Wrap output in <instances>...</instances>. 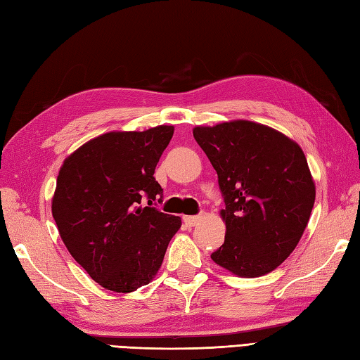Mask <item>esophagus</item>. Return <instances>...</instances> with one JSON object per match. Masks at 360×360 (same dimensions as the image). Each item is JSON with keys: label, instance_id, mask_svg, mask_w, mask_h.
<instances>
[{"label": "esophagus", "instance_id": "obj_1", "mask_svg": "<svg viewBox=\"0 0 360 360\" xmlns=\"http://www.w3.org/2000/svg\"><path fill=\"white\" fill-rule=\"evenodd\" d=\"M200 219H202L200 215H185V217H183V221H185V225L188 226H194Z\"/></svg>", "mask_w": 360, "mask_h": 360}]
</instances>
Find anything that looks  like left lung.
<instances>
[{
  "label": "left lung",
  "mask_w": 360,
  "mask_h": 360,
  "mask_svg": "<svg viewBox=\"0 0 360 360\" xmlns=\"http://www.w3.org/2000/svg\"><path fill=\"white\" fill-rule=\"evenodd\" d=\"M193 134L225 202V242L211 259L240 277L276 269L297 246L314 206L305 154L283 134L245 120Z\"/></svg>",
  "instance_id": "8db88e82"
}]
</instances>
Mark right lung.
I'll use <instances>...</instances> for the list:
<instances>
[{"mask_svg": "<svg viewBox=\"0 0 360 360\" xmlns=\"http://www.w3.org/2000/svg\"><path fill=\"white\" fill-rule=\"evenodd\" d=\"M172 134V126L109 132L61 166L52 215L72 257L103 288L131 292L149 283L180 229V217L153 206L163 202L154 171Z\"/></svg>", "mask_w": 360, "mask_h": 360, "instance_id": "1", "label": "right lung"}]
</instances>
